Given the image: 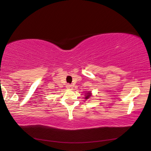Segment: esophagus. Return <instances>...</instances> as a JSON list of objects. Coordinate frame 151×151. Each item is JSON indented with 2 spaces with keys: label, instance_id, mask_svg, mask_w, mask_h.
<instances>
[{
  "label": "esophagus",
  "instance_id": "obj_1",
  "mask_svg": "<svg viewBox=\"0 0 151 151\" xmlns=\"http://www.w3.org/2000/svg\"><path fill=\"white\" fill-rule=\"evenodd\" d=\"M66 88H67V89H73V86H72V85H70V84L68 83V84H66Z\"/></svg>",
  "mask_w": 151,
  "mask_h": 151
}]
</instances>
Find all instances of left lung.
Masks as SVG:
<instances>
[{"label":"left lung","mask_w":151,"mask_h":151,"mask_svg":"<svg viewBox=\"0 0 151 151\" xmlns=\"http://www.w3.org/2000/svg\"><path fill=\"white\" fill-rule=\"evenodd\" d=\"M91 96V94H90V92H88V94H87V95H86V96L85 97L86 98V99H88L89 98H90Z\"/></svg>","instance_id":"obj_1"}]
</instances>
